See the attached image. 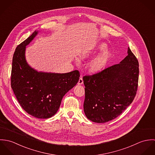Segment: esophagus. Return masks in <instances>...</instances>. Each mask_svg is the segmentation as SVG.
<instances>
[{
	"instance_id": "1",
	"label": "esophagus",
	"mask_w": 155,
	"mask_h": 155,
	"mask_svg": "<svg viewBox=\"0 0 155 155\" xmlns=\"http://www.w3.org/2000/svg\"><path fill=\"white\" fill-rule=\"evenodd\" d=\"M84 83V81H83V79H82V77H81L80 78H79V81H78V85H82V84Z\"/></svg>"
}]
</instances>
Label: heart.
<instances>
[{
    "instance_id": "b5f03b06",
    "label": "heart",
    "mask_w": 155,
    "mask_h": 155,
    "mask_svg": "<svg viewBox=\"0 0 155 155\" xmlns=\"http://www.w3.org/2000/svg\"><path fill=\"white\" fill-rule=\"evenodd\" d=\"M106 48V45H100L98 47L100 49H104ZM95 52V49L94 48H88L84 49L79 54V58L81 60H84L88 58L92 54H93ZM110 54L108 51H106L97 56L89 64V69L91 71L96 72L102 70L107 63V60L109 58Z\"/></svg>"
}]
</instances>
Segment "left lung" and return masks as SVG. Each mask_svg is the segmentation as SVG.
<instances>
[{"mask_svg": "<svg viewBox=\"0 0 155 155\" xmlns=\"http://www.w3.org/2000/svg\"><path fill=\"white\" fill-rule=\"evenodd\" d=\"M139 64L130 48L119 64L83 77L84 110L87 118L105 123L119 116L133 102L138 88Z\"/></svg>", "mask_w": 155, "mask_h": 155, "instance_id": "obj_1", "label": "left lung"}]
</instances>
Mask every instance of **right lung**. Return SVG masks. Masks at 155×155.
I'll return each instance as SVG.
<instances>
[{"label":"right lung","mask_w":155,"mask_h":155,"mask_svg":"<svg viewBox=\"0 0 155 155\" xmlns=\"http://www.w3.org/2000/svg\"><path fill=\"white\" fill-rule=\"evenodd\" d=\"M38 34L35 31L17 46L14 52L11 85L22 109L33 117L47 119L58 110L63 97L79 79L78 70L67 73L38 72L25 58V46Z\"/></svg>","instance_id":"add662e5"}]
</instances>
